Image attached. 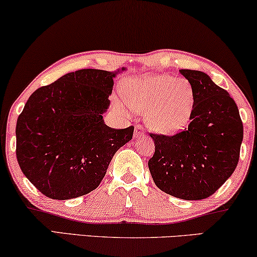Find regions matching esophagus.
I'll return each mask as SVG.
<instances>
[{
	"mask_svg": "<svg viewBox=\"0 0 257 257\" xmlns=\"http://www.w3.org/2000/svg\"><path fill=\"white\" fill-rule=\"evenodd\" d=\"M144 136H145V130H144L142 125H137L135 128V133H133V137H135L136 139H138V138H142Z\"/></svg>",
	"mask_w": 257,
	"mask_h": 257,
	"instance_id": "1",
	"label": "esophagus"
}]
</instances>
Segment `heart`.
<instances>
[{
  "instance_id": "1",
  "label": "heart",
  "mask_w": 257,
  "mask_h": 257,
  "mask_svg": "<svg viewBox=\"0 0 257 257\" xmlns=\"http://www.w3.org/2000/svg\"><path fill=\"white\" fill-rule=\"evenodd\" d=\"M122 97L132 110L146 113V124L160 135H175L191 121L194 90L187 79L161 73L126 83Z\"/></svg>"
}]
</instances>
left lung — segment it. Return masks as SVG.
<instances>
[{
  "label": "left lung",
  "instance_id": "obj_1",
  "mask_svg": "<svg viewBox=\"0 0 257 257\" xmlns=\"http://www.w3.org/2000/svg\"><path fill=\"white\" fill-rule=\"evenodd\" d=\"M194 90L191 124L175 136L150 135L156 152L149 160L154 184L184 200L214 194L237 166L243 125L237 105L207 73L180 70Z\"/></svg>",
  "mask_w": 257,
  "mask_h": 257
}]
</instances>
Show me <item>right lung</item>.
Listing matches in <instances>:
<instances>
[{"label":"right lung","mask_w":257,"mask_h":257,"mask_svg":"<svg viewBox=\"0 0 257 257\" xmlns=\"http://www.w3.org/2000/svg\"><path fill=\"white\" fill-rule=\"evenodd\" d=\"M125 70H78L29 97L17 119L16 157L42 194L69 200L96 189L114 153L132 139L133 126L111 128L103 119L113 78Z\"/></svg>","instance_id":"add662e5"}]
</instances>
